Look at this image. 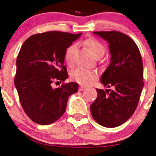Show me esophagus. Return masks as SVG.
<instances>
[{
    "label": "esophagus",
    "mask_w": 156,
    "mask_h": 156,
    "mask_svg": "<svg viewBox=\"0 0 156 156\" xmlns=\"http://www.w3.org/2000/svg\"><path fill=\"white\" fill-rule=\"evenodd\" d=\"M84 89H86V87L81 86V87H80V88H79V91H83V90H84Z\"/></svg>",
    "instance_id": "1"
}]
</instances>
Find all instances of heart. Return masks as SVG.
<instances>
[{"mask_svg":"<svg viewBox=\"0 0 156 156\" xmlns=\"http://www.w3.org/2000/svg\"><path fill=\"white\" fill-rule=\"evenodd\" d=\"M83 44L90 51L91 54L96 58L101 57L105 52V48L104 44L95 38H89L83 42ZM75 50V45L72 44L67 48L65 53V59L69 65L73 62V54ZM71 77L73 80L83 86L91 85L98 77V74L94 71L78 68L74 70L71 74Z\"/></svg>","mask_w":156,"mask_h":156,"instance_id":"b5f03b06","label":"heart"}]
</instances>
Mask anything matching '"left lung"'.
<instances>
[{
  "label": "left lung",
  "instance_id": "obj_1",
  "mask_svg": "<svg viewBox=\"0 0 156 156\" xmlns=\"http://www.w3.org/2000/svg\"><path fill=\"white\" fill-rule=\"evenodd\" d=\"M108 43L111 63L101 82L113 90L97 89V97L90 106L94 119L104 127L125 123L135 112L144 87V67L135 42L119 31L94 32Z\"/></svg>",
  "mask_w": 156,
  "mask_h": 156
}]
</instances>
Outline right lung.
<instances>
[{
    "label": "right lung",
    "mask_w": 156,
    "mask_h": 156,
    "mask_svg": "<svg viewBox=\"0 0 156 156\" xmlns=\"http://www.w3.org/2000/svg\"><path fill=\"white\" fill-rule=\"evenodd\" d=\"M81 35L60 31L38 33L29 37L21 47L14 83L23 110L35 123L48 125L58 120L65 112L69 97L77 92L75 82L63 83L57 88H53L52 84L67 79L65 51Z\"/></svg>",
    "instance_id": "obj_1"
}]
</instances>
